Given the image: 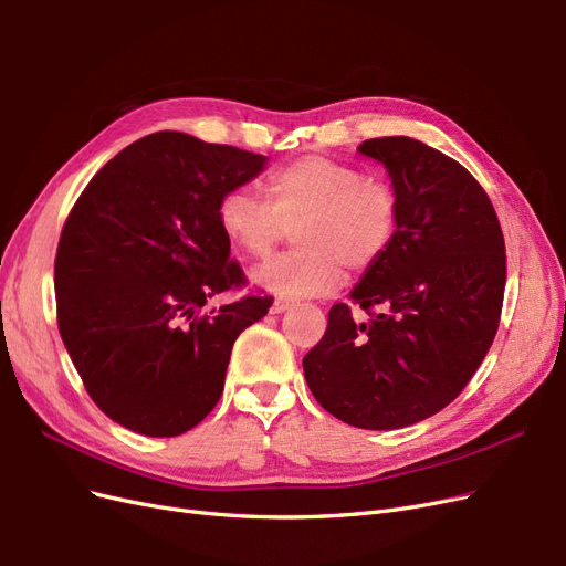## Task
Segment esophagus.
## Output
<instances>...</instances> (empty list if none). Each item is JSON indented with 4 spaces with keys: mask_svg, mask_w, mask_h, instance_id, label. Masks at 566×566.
Returning <instances> with one entry per match:
<instances>
[{
    "mask_svg": "<svg viewBox=\"0 0 566 566\" xmlns=\"http://www.w3.org/2000/svg\"><path fill=\"white\" fill-rule=\"evenodd\" d=\"M290 306H293V302L285 300V297L273 300V304H271V314H283V312H287V310H290Z\"/></svg>",
    "mask_w": 566,
    "mask_h": 566,
    "instance_id": "1",
    "label": "esophagus"
}]
</instances>
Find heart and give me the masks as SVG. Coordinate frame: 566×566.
I'll use <instances>...</instances> for the list:
<instances>
[{"mask_svg": "<svg viewBox=\"0 0 566 566\" xmlns=\"http://www.w3.org/2000/svg\"><path fill=\"white\" fill-rule=\"evenodd\" d=\"M264 193L229 188L217 202V224L254 260L269 256L295 227L297 248L254 271V283L273 295H331L345 281V266L373 269L399 233L397 188L328 156L314 153L276 167L264 179Z\"/></svg>", "mask_w": 566, "mask_h": 566, "instance_id": "b5f03b06", "label": "heart"}]
</instances>
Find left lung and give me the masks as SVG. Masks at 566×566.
<instances>
[{
  "mask_svg": "<svg viewBox=\"0 0 566 566\" xmlns=\"http://www.w3.org/2000/svg\"><path fill=\"white\" fill-rule=\"evenodd\" d=\"M397 188L399 233L339 302L304 356L316 401L361 430H399L449 406L482 366L501 323L505 241L465 167L410 136L368 139Z\"/></svg>",
  "mask_w": 566,
  "mask_h": 566,
  "instance_id": "8db88e82",
  "label": "left lung"
}]
</instances>
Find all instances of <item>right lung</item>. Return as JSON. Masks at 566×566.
Instances as JSON below:
<instances>
[{
	"label": "right lung",
	"mask_w": 566,
	"mask_h": 566,
	"mask_svg": "<svg viewBox=\"0 0 566 566\" xmlns=\"http://www.w3.org/2000/svg\"><path fill=\"white\" fill-rule=\"evenodd\" d=\"M266 158L181 132H156L98 169L67 214L54 262L63 345L92 401L144 437H179L224 391L235 337L273 297L248 285L217 224L229 188Z\"/></svg>",
	"instance_id": "1"
}]
</instances>
